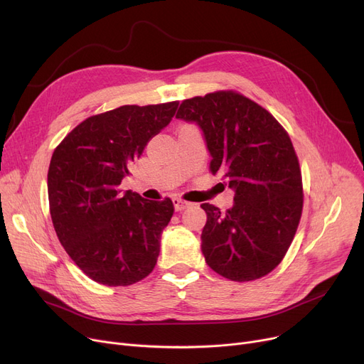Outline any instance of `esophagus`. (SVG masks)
Listing matches in <instances>:
<instances>
[{
	"label": "esophagus",
	"mask_w": 364,
	"mask_h": 364,
	"mask_svg": "<svg viewBox=\"0 0 364 364\" xmlns=\"http://www.w3.org/2000/svg\"><path fill=\"white\" fill-rule=\"evenodd\" d=\"M173 207H175L176 211H182V210L191 207V203H188V201H185L182 198H173Z\"/></svg>",
	"instance_id": "esophagus-1"
}]
</instances>
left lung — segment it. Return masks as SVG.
Returning <instances> with one entry per match:
<instances>
[{
	"label": "left lung",
	"instance_id": "left-lung-1",
	"mask_svg": "<svg viewBox=\"0 0 364 364\" xmlns=\"http://www.w3.org/2000/svg\"><path fill=\"white\" fill-rule=\"evenodd\" d=\"M176 117L200 127L210 172L235 191L225 213L201 204L205 263L230 281L259 279L282 262L301 219V170L287 131L257 102L233 91L185 100Z\"/></svg>",
	"mask_w": 364,
	"mask_h": 364
}]
</instances>
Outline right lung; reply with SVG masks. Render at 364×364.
Listing matches in <instances>:
<instances>
[{"instance_id": "add662e5", "label": "right lung", "mask_w": 364, "mask_h": 364, "mask_svg": "<svg viewBox=\"0 0 364 364\" xmlns=\"http://www.w3.org/2000/svg\"><path fill=\"white\" fill-rule=\"evenodd\" d=\"M178 104L122 105L88 117L54 149L48 168L54 229L76 266L101 285H132L157 263L173 203L145 200L119 185Z\"/></svg>"}]
</instances>
